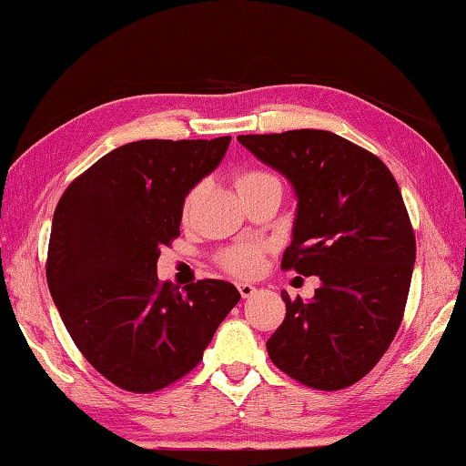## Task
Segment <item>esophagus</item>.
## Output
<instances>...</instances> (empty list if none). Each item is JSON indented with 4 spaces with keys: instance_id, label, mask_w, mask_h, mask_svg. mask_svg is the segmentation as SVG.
<instances>
[{
    "instance_id": "obj_1",
    "label": "esophagus",
    "mask_w": 466,
    "mask_h": 466,
    "mask_svg": "<svg viewBox=\"0 0 466 466\" xmlns=\"http://www.w3.org/2000/svg\"><path fill=\"white\" fill-rule=\"evenodd\" d=\"M238 291L242 298H252L257 294V288L250 286V283H238Z\"/></svg>"
}]
</instances>
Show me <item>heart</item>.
Listing matches in <instances>:
<instances>
[{
  "mask_svg": "<svg viewBox=\"0 0 466 466\" xmlns=\"http://www.w3.org/2000/svg\"><path fill=\"white\" fill-rule=\"evenodd\" d=\"M267 180H278V177L267 170H244L236 177V187H238L240 191V188L267 183ZM193 201H195V191L187 195L185 205H183L185 216H188V211H191ZM263 258H265V244H238V247L224 250L222 257H219V263H222L226 271L238 275V278H252V275L261 271Z\"/></svg>",
  "mask_w": 466,
  "mask_h": 466,
  "instance_id": "1",
  "label": "heart"
}]
</instances>
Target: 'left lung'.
Listing matches in <instances>:
<instances>
[{"instance_id": "left-lung-1", "label": "left lung", "mask_w": 466, "mask_h": 466, "mask_svg": "<svg viewBox=\"0 0 466 466\" xmlns=\"http://www.w3.org/2000/svg\"><path fill=\"white\" fill-rule=\"evenodd\" d=\"M294 187L298 209L281 269L319 275L314 298L286 302L267 341L275 366L310 389L339 390L372 370L403 320L415 234L380 157L320 129L238 136Z\"/></svg>"}]
</instances>
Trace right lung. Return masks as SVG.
Masks as SVG:
<instances>
[{"label": "right lung", "instance_id": "1", "mask_svg": "<svg viewBox=\"0 0 466 466\" xmlns=\"http://www.w3.org/2000/svg\"><path fill=\"white\" fill-rule=\"evenodd\" d=\"M230 139L131 141L77 177L55 209L53 302L82 356L123 390L154 392L191 372L238 304L228 281L180 291L156 273L160 248L180 234L185 197Z\"/></svg>", "mask_w": 466, "mask_h": 466}]
</instances>
